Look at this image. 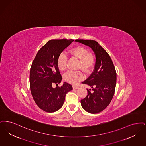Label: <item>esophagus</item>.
Masks as SVG:
<instances>
[{"instance_id": "34e87169", "label": "esophagus", "mask_w": 146, "mask_h": 146, "mask_svg": "<svg viewBox=\"0 0 146 146\" xmlns=\"http://www.w3.org/2000/svg\"><path fill=\"white\" fill-rule=\"evenodd\" d=\"M72 87H73V88H74V89H78V88H79L78 86H75V85H74V86H72Z\"/></svg>"}]
</instances>
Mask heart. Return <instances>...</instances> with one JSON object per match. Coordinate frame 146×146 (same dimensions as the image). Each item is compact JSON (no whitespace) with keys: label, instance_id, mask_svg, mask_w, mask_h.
Segmentation results:
<instances>
[{"label":"heart","instance_id":"1","mask_svg":"<svg viewBox=\"0 0 146 146\" xmlns=\"http://www.w3.org/2000/svg\"><path fill=\"white\" fill-rule=\"evenodd\" d=\"M72 57L80 59L78 68L82 69L85 72L89 73L92 70L94 64L95 58L92 53H88V50L81 46H77L69 51ZM68 63V57L62 53L59 54L57 59V66L59 70L63 71L66 69ZM84 76L81 71H69L64 75V80L71 84H76L82 80Z\"/></svg>","mask_w":146,"mask_h":146}]
</instances>
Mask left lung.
<instances>
[{
    "label": "left lung",
    "instance_id": "left-lung-1",
    "mask_svg": "<svg viewBox=\"0 0 146 146\" xmlns=\"http://www.w3.org/2000/svg\"><path fill=\"white\" fill-rule=\"evenodd\" d=\"M76 42L90 47L95 55L94 69L90 76L83 82L92 88L88 95L81 100L83 108L90 113H98L108 106L114 95L117 74L111 57L98 42L92 40L77 39Z\"/></svg>",
    "mask_w": 146,
    "mask_h": 146
}]
</instances>
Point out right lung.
I'll return each mask as SVG.
<instances>
[{
    "label": "right lung",
    "mask_w": 146,
    "mask_h": 146,
    "mask_svg": "<svg viewBox=\"0 0 146 146\" xmlns=\"http://www.w3.org/2000/svg\"><path fill=\"white\" fill-rule=\"evenodd\" d=\"M74 40L61 39L48 41L38 51L30 70V88L33 99L42 110L54 112L62 107L72 86L64 82L61 87H52L53 83L61 82L62 77L57 66L59 54Z\"/></svg>",
    "instance_id": "1"
}]
</instances>
